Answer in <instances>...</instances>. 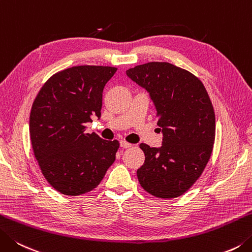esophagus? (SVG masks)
Segmentation results:
<instances>
[{"label": "esophagus", "mask_w": 252, "mask_h": 252, "mask_svg": "<svg viewBox=\"0 0 252 252\" xmlns=\"http://www.w3.org/2000/svg\"><path fill=\"white\" fill-rule=\"evenodd\" d=\"M121 147L122 148H130L131 144H129V142H127L125 140H121Z\"/></svg>", "instance_id": "1"}]
</instances>
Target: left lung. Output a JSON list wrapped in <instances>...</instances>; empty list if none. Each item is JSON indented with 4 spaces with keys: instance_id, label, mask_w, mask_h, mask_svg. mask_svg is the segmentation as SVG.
<instances>
[{
    "instance_id": "8db88e82",
    "label": "left lung",
    "mask_w": 252,
    "mask_h": 252,
    "mask_svg": "<svg viewBox=\"0 0 252 252\" xmlns=\"http://www.w3.org/2000/svg\"><path fill=\"white\" fill-rule=\"evenodd\" d=\"M155 104L162 146L139 147L145 162L137 170L142 189L159 198L182 195L201 177L215 140V113L202 81L169 63L153 61L126 71Z\"/></svg>"
}]
</instances>
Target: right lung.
Masks as SVG:
<instances>
[{"instance_id": "1", "label": "right lung", "mask_w": 252, "mask_h": 252, "mask_svg": "<svg viewBox=\"0 0 252 252\" xmlns=\"http://www.w3.org/2000/svg\"><path fill=\"white\" fill-rule=\"evenodd\" d=\"M117 68L77 65L55 73L32 103L30 134L45 179L64 195L95 189L115 161L117 140L85 132L92 117H101L103 90Z\"/></svg>"}]
</instances>
